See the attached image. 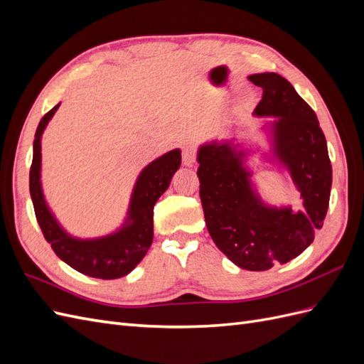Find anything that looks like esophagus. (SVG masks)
Returning a JSON list of instances; mask_svg holds the SVG:
<instances>
[{
  "label": "esophagus",
  "mask_w": 364,
  "mask_h": 364,
  "mask_svg": "<svg viewBox=\"0 0 364 364\" xmlns=\"http://www.w3.org/2000/svg\"><path fill=\"white\" fill-rule=\"evenodd\" d=\"M182 162L186 167H191V165L196 162V150L193 146H186L182 151Z\"/></svg>",
  "instance_id": "34e87169"
}]
</instances>
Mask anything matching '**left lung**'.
Listing matches in <instances>:
<instances>
[{
    "label": "left lung",
    "mask_w": 364,
    "mask_h": 364,
    "mask_svg": "<svg viewBox=\"0 0 364 364\" xmlns=\"http://www.w3.org/2000/svg\"><path fill=\"white\" fill-rule=\"evenodd\" d=\"M262 87L253 111L273 117L272 156L287 170L304 202L302 211L272 206L261 199L246 165L250 151L235 138L205 142L197 151V176L208 232L235 266L262 272L296 258L313 243L323 226L333 183L331 161L317 117L291 83L277 73L252 74Z\"/></svg>",
    "instance_id": "left-lung-1"
}]
</instances>
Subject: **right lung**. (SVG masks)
Masks as SVG:
<instances>
[{"instance_id": "right-lung-1", "label": "right lung", "mask_w": 364, "mask_h": 364, "mask_svg": "<svg viewBox=\"0 0 364 364\" xmlns=\"http://www.w3.org/2000/svg\"><path fill=\"white\" fill-rule=\"evenodd\" d=\"M60 103L42 117L33 141L30 196L43 237L54 253L86 277L117 279L126 277L146 257L153 241V206L167 191L181 167V150L174 149L142 168L130 196L127 217L115 232L98 238H77L65 230L47 205L41 182V138Z\"/></svg>"}]
</instances>
